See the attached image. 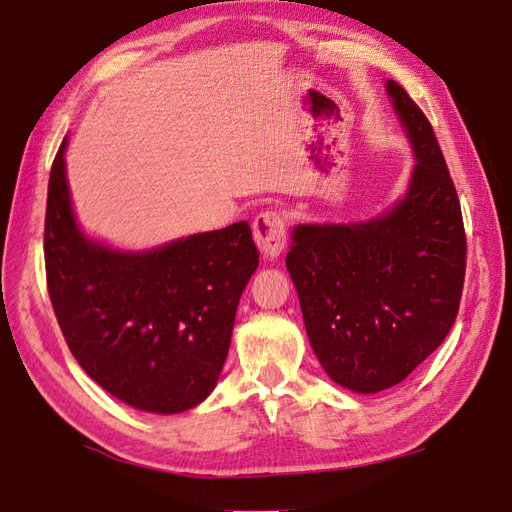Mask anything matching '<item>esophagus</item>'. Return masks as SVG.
<instances>
[{
  "label": "esophagus",
  "instance_id": "obj_1",
  "mask_svg": "<svg viewBox=\"0 0 512 512\" xmlns=\"http://www.w3.org/2000/svg\"><path fill=\"white\" fill-rule=\"evenodd\" d=\"M257 248L266 259H276L287 243V220L280 211H264L253 220Z\"/></svg>",
  "mask_w": 512,
  "mask_h": 512
}]
</instances>
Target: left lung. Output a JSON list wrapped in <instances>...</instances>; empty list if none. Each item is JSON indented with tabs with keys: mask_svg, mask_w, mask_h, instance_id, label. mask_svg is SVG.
I'll use <instances>...</instances> for the list:
<instances>
[{
	"mask_svg": "<svg viewBox=\"0 0 512 512\" xmlns=\"http://www.w3.org/2000/svg\"><path fill=\"white\" fill-rule=\"evenodd\" d=\"M416 167L404 200L356 225H299L287 269L310 345L335 384L377 393L407 379L437 349L460 310L467 234L432 124L398 82Z\"/></svg>",
	"mask_w": 512,
	"mask_h": 512,
	"instance_id": "1",
	"label": "left lung"
}]
</instances>
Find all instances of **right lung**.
I'll use <instances>...</instances> for the list:
<instances>
[{
  "instance_id": "obj_1",
  "label": "right lung",
  "mask_w": 512,
  "mask_h": 512,
  "mask_svg": "<svg viewBox=\"0 0 512 512\" xmlns=\"http://www.w3.org/2000/svg\"><path fill=\"white\" fill-rule=\"evenodd\" d=\"M55 156L45 207V278L59 329L80 368L135 409L179 414L213 391L236 305L259 253L246 220L151 253L89 241Z\"/></svg>"
}]
</instances>
